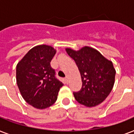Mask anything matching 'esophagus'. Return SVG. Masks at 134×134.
Wrapping results in <instances>:
<instances>
[{
    "label": "esophagus",
    "instance_id": "esophagus-1",
    "mask_svg": "<svg viewBox=\"0 0 134 134\" xmlns=\"http://www.w3.org/2000/svg\"><path fill=\"white\" fill-rule=\"evenodd\" d=\"M65 81H66V83H68V82H69V78H68V76H66L65 79Z\"/></svg>",
    "mask_w": 134,
    "mask_h": 134
}]
</instances>
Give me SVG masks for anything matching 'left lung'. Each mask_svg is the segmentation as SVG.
Returning a JSON list of instances; mask_svg holds the SVG:
<instances>
[{
    "label": "left lung",
    "mask_w": 134,
    "mask_h": 134,
    "mask_svg": "<svg viewBox=\"0 0 134 134\" xmlns=\"http://www.w3.org/2000/svg\"><path fill=\"white\" fill-rule=\"evenodd\" d=\"M66 51L75 61L81 76V89L74 92L76 100L87 107L102 103L114 86L116 71L112 62L89 46L79 51L67 48Z\"/></svg>",
    "instance_id": "left-lung-1"
}]
</instances>
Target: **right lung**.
Wrapping results in <instances>:
<instances>
[{
  "label": "right lung",
  "mask_w": 134,
  "mask_h": 134,
  "mask_svg": "<svg viewBox=\"0 0 134 134\" xmlns=\"http://www.w3.org/2000/svg\"><path fill=\"white\" fill-rule=\"evenodd\" d=\"M55 53L52 46L38 45L31 48L16 65V83L21 96L28 104L38 109L52 106L63 86L51 67Z\"/></svg>",
  "instance_id": "right-lung-1"
}]
</instances>
